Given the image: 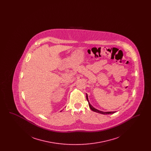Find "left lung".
<instances>
[{
	"instance_id": "left-lung-1",
	"label": "left lung",
	"mask_w": 151,
	"mask_h": 151,
	"mask_svg": "<svg viewBox=\"0 0 151 151\" xmlns=\"http://www.w3.org/2000/svg\"><path fill=\"white\" fill-rule=\"evenodd\" d=\"M86 100H87L88 102V104H89V107L91 108V109L92 110H93V111L97 112V113H98L102 114H113V113H115V111H108V112H104V111H102L99 110H97V109H95V108H93V106L90 104V103L89 102V100H88V95H87V94H86Z\"/></svg>"
}]
</instances>
